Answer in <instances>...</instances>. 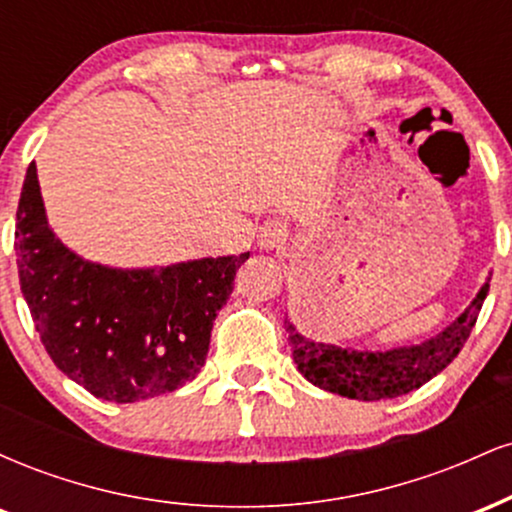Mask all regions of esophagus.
Returning <instances> with one entry per match:
<instances>
[{"instance_id": "34e87169", "label": "esophagus", "mask_w": 512, "mask_h": 512, "mask_svg": "<svg viewBox=\"0 0 512 512\" xmlns=\"http://www.w3.org/2000/svg\"><path fill=\"white\" fill-rule=\"evenodd\" d=\"M257 243L264 250H276L286 243V228L281 226L279 221H264L260 226V233H257Z\"/></svg>"}]
</instances>
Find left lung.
<instances>
[{
	"label": "left lung",
	"mask_w": 512,
	"mask_h": 512,
	"mask_svg": "<svg viewBox=\"0 0 512 512\" xmlns=\"http://www.w3.org/2000/svg\"><path fill=\"white\" fill-rule=\"evenodd\" d=\"M486 293H489V284L481 286L469 308L436 337L390 351H358L313 342L286 320L293 361L305 380L334 395L363 399V402L409 395L436 378L440 370L448 368L452 358L460 354L469 332L477 325Z\"/></svg>",
	"instance_id": "1"
}]
</instances>
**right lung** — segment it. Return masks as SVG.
Wrapping results in <instances>:
<instances>
[{
    "mask_svg": "<svg viewBox=\"0 0 512 512\" xmlns=\"http://www.w3.org/2000/svg\"><path fill=\"white\" fill-rule=\"evenodd\" d=\"M21 293L45 351L93 397L127 404L197 378L211 327L250 252L113 269L79 257L50 231L35 161L16 211Z\"/></svg>",
    "mask_w": 512,
    "mask_h": 512,
    "instance_id": "right-lung-1",
    "label": "right lung"
}]
</instances>
